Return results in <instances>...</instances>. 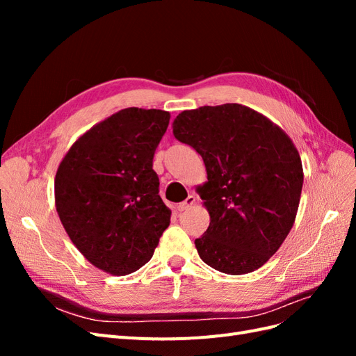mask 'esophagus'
Segmentation results:
<instances>
[{"label":"esophagus","instance_id":"esophagus-1","mask_svg":"<svg viewBox=\"0 0 356 356\" xmlns=\"http://www.w3.org/2000/svg\"><path fill=\"white\" fill-rule=\"evenodd\" d=\"M196 202V197L193 196V195H190L184 202H181V203H178L177 204V209L179 211V212H182V211H186V209H188L193 203Z\"/></svg>","mask_w":356,"mask_h":356}]
</instances>
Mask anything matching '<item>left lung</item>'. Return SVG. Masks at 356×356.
<instances>
[{
    "instance_id": "8db88e82",
    "label": "left lung",
    "mask_w": 356,
    "mask_h": 356,
    "mask_svg": "<svg viewBox=\"0 0 356 356\" xmlns=\"http://www.w3.org/2000/svg\"><path fill=\"white\" fill-rule=\"evenodd\" d=\"M174 136L202 156L197 187L209 227L195 241L202 260L227 275L260 268L293 229L303 166L291 138L250 106L222 104L177 115Z\"/></svg>"
}]
</instances>
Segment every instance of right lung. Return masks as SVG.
I'll return each instance as SVG.
<instances>
[{
    "mask_svg": "<svg viewBox=\"0 0 356 356\" xmlns=\"http://www.w3.org/2000/svg\"><path fill=\"white\" fill-rule=\"evenodd\" d=\"M169 118L163 110H120L84 132L59 163L55 204L60 222L102 272L124 276L141 268L170 222L153 170Z\"/></svg>",
    "mask_w": 356,
    "mask_h": 356,
    "instance_id": "add662e5",
    "label": "right lung"
}]
</instances>
